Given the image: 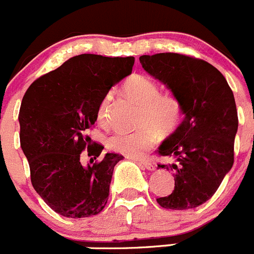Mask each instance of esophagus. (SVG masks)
<instances>
[{
    "label": "esophagus",
    "mask_w": 254,
    "mask_h": 254,
    "mask_svg": "<svg viewBox=\"0 0 254 254\" xmlns=\"http://www.w3.org/2000/svg\"><path fill=\"white\" fill-rule=\"evenodd\" d=\"M138 162L139 165H142L146 170H150V171H153V170H155V165H153L151 161H148V160H141V161Z\"/></svg>",
    "instance_id": "1"
}]
</instances>
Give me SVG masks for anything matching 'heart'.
I'll use <instances>...</instances> for the list:
<instances>
[{"label":"heart","instance_id":"obj_1","mask_svg":"<svg viewBox=\"0 0 254 254\" xmlns=\"http://www.w3.org/2000/svg\"><path fill=\"white\" fill-rule=\"evenodd\" d=\"M125 94L139 106L134 132H117L107 139V147L127 157H139L150 150L159 138V133H174L183 120V106L171 94H160L159 85L145 75H132L122 87ZM112 95L107 94L98 108V120L104 122L108 116Z\"/></svg>","mask_w":254,"mask_h":254}]
</instances>
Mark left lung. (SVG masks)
<instances>
[{
  "label": "left lung",
  "mask_w": 254,
  "mask_h": 254,
  "mask_svg": "<svg viewBox=\"0 0 254 254\" xmlns=\"http://www.w3.org/2000/svg\"><path fill=\"white\" fill-rule=\"evenodd\" d=\"M139 63L183 106V122L157 150L175 160L159 165L173 173L175 189L157 203L173 210L196 208L213 196L233 166L238 129L233 92L224 75L204 60L160 53L142 55Z\"/></svg>",
  "instance_id": "left-lung-1"
}]
</instances>
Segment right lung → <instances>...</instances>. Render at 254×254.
Here are the masks:
<instances>
[{
    "label": "right lung",
    "instance_id": "add662e5",
    "mask_svg": "<svg viewBox=\"0 0 254 254\" xmlns=\"http://www.w3.org/2000/svg\"><path fill=\"white\" fill-rule=\"evenodd\" d=\"M133 64V57L76 55L36 79L25 93L20 142L32 186L63 217H92L106 206L113 170L123 156L107 152L102 161L83 165L80 153L88 146V156L95 160L101 155L102 145L89 148L88 128L97 121L102 99L132 73Z\"/></svg>",
    "mask_w": 254,
    "mask_h": 254
}]
</instances>
